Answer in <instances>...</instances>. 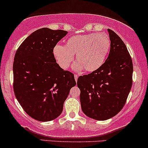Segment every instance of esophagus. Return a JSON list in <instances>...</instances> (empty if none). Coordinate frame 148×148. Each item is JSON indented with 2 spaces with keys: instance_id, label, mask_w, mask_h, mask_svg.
Listing matches in <instances>:
<instances>
[{
  "instance_id": "obj_1",
  "label": "esophagus",
  "mask_w": 148,
  "mask_h": 148,
  "mask_svg": "<svg viewBox=\"0 0 148 148\" xmlns=\"http://www.w3.org/2000/svg\"><path fill=\"white\" fill-rule=\"evenodd\" d=\"M78 77H79V76H78L77 74H75V75H74V79H75V81H76V82H77Z\"/></svg>"
}]
</instances>
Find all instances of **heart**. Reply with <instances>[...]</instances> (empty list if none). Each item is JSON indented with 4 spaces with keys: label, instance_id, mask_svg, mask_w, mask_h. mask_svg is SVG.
Listing matches in <instances>:
<instances>
[{
    "label": "heart",
    "instance_id": "obj_1",
    "mask_svg": "<svg viewBox=\"0 0 148 148\" xmlns=\"http://www.w3.org/2000/svg\"><path fill=\"white\" fill-rule=\"evenodd\" d=\"M110 39L106 33H90L76 35L66 41L64 46L57 45L53 55L62 69H66L74 60V55L78 61L74 65L77 71L83 69L92 72L100 69L105 63L110 51Z\"/></svg>",
    "mask_w": 148,
    "mask_h": 148
}]
</instances>
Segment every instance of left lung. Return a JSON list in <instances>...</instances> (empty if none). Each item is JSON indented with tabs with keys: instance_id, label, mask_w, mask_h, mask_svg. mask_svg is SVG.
<instances>
[{
	"instance_id": "1",
	"label": "left lung",
	"mask_w": 148,
	"mask_h": 148,
	"mask_svg": "<svg viewBox=\"0 0 148 148\" xmlns=\"http://www.w3.org/2000/svg\"><path fill=\"white\" fill-rule=\"evenodd\" d=\"M109 56L95 71L78 78L82 111L95 120H106L124 108L132 86L133 62L126 45L112 30Z\"/></svg>"
}]
</instances>
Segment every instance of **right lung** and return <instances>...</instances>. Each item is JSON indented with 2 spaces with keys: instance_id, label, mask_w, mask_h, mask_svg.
Returning <instances> with one entry per match:
<instances>
[{
  "instance_id": "right-lung-1",
  "label": "right lung",
  "mask_w": 148,
  "mask_h": 148,
  "mask_svg": "<svg viewBox=\"0 0 148 148\" xmlns=\"http://www.w3.org/2000/svg\"><path fill=\"white\" fill-rule=\"evenodd\" d=\"M68 32L42 28L35 31L17 50L13 62V89L27 114L49 121L61 114L74 76L56 62L53 49Z\"/></svg>"
}]
</instances>
